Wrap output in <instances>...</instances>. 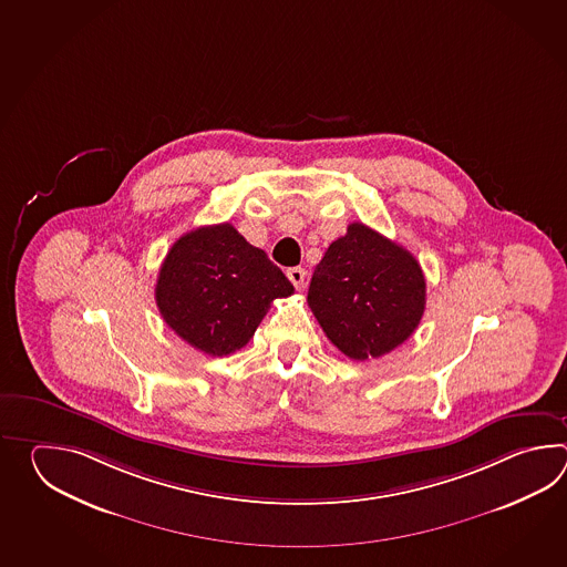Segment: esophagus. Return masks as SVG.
Instances as JSON below:
<instances>
[{"label":"esophagus","mask_w":567,"mask_h":567,"mask_svg":"<svg viewBox=\"0 0 567 567\" xmlns=\"http://www.w3.org/2000/svg\"><path fill=\"white\" fill-rule=\"evenodd\" d=\"M288 279L293 284V288H306V279H308V271L303 267H291L288 269Z\"/></svg>","instance_id":"obj_1"}]
</instances>
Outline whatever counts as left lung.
<instances>
[{
	"label": "left lung",
	"instance_id": "obj_1",
	"mask_svg": "<svg viewBox=\"0 0 567 567\" xmlns=\"http://www.w3.org/2000/svg\"><path fill=\"white\" fill-rule=\"evenodd\" d=\"M308 306L340 352L352 361L379 359L420 324L425 278L408 249L352 223L313 269Z\"/></svg>",
	"mask_w": 567,
	"mask_h": 567
}]
</instances>
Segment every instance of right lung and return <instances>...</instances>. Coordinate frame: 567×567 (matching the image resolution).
<instances>
[{"label": "right lung", "mask_w": 567, "mask_h": 567, "mask_svg": "<svg viewBox=\"0 0 567 567\" xmlns=\"http://www.w3.org/2000/svg\"><path fill=\"white\" fill-rule=\"evenodd\" d=\"M291 293L284 271L229 223L182 235L159 267L156 284L164 322L210 357L243 349L271 301Z\"/></svg>", "instance_id": "add662e5"}]
</instances>
